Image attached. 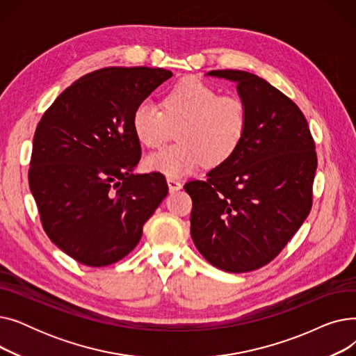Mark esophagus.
<instances>
[{
    "label": "esophagus",
    "mask_w": 356,
    "mask_h": 356,
    "mask_svg": "<svg viewBox=\"0 0 356 356\" xmlns=\"http://www.w3.org/2000/svg\"><path fill=\"white\" fill-rule=\"evenodd\" d=\"M167 184H168V189H170L172 192L181 189V186H183V184H181L177 179H175V177H167Z\"/></svg>",
    "instance_id": "34e87169"
}]
</instances>
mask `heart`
<instances>
[{"label":"heart","instance_id":"1","mask_svg":"<svg viewBox=\"0 0 356 356\" xmlns=\"http://www.w3.org/2000/svg\"><path fill=\"white\" fill-rule=\"evenodd\" d=\"M136 138L148 148L163 145L179 128L180 143L161 148L145 159V167L170 177L191 175L204 163L211 167L228 161L239 148L248 127L245 102L236 95H218L208 83L183 78L167 90L163 109L141 101L133 112Z\"/></svg>","mask_w":356,"mask_h":356}]
</instances>
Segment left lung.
I'll return each mask as SVG.
<instances>
[{
    "instance_id": "8db88e82",
    "label": "left lung",
    "mask_w": 356,
    "mask_h": 356,
    "mask_svg": "<svg viewBox=\"0 0 356 356\" xmlns=\"http://www.w3.org/2000/svg\"><path fill=\"white\" fill-rule=\"evenodd\" d=\"M208 74L236 82L248 127L228 161L184 184L191 234L208 263L248 273L271 263L310 213L314 140L300 108L263 78L231 69Z\"/></svg>"
}]
</instances>
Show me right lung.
I'll list each match as a JSON object with an SVG mask.
<instances>
[{
  "label": "right lung",
  "mask_w": 356,
  "mask_h": 356,
  "mask_svg": "<svg viewBox=\"0 0 356 356\" xmlns=\"http://www.w3.org/2000/svg\"><path fill=\"white\" fill-rule=\"evenodd\" d=\"M172 72L104 67L69 88L37 124L29 184L44 232L78 263L114 264L133 251L167 196L165 177L136 175L133 112Z\"/></svg>",
  "instance_id": "1"
}]
</instances>
